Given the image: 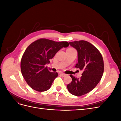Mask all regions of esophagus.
<instances>
[{
  "label": "esophagus",
  "instance_id": "1",
  "mask_svg": "<svg viewBox=\"0 0 121 121\" xmlns=\"http://www.w3.org/2000/svg\"><path fill=\"white\" fill-rule=\"evenodd\" d=\"M60 74L62 76H63V77H65V75H66L65 74H64V73H60Z\"/></svg>",
  "mask_w": 121,
  "mask_h": 121
}]
</instances>
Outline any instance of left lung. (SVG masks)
<instances>
[{
  "mask_svg": "<svg viewBox=\"0 0 121 121\" xmlns=\"http://www.w3.org/2000/svg\"><path fill=\"white\" fill-rule=\"evenodd\" d=\"M69 43L78 52V63L75 67L83 73L80 78L70 76L72 81L67 85V88L74 95H83L92 90L101 80L104 71L103 58L99 51L86 41Z\"/></svg>",
  "mask_w": 121,
  "mask_h": 121,
  "instance_id": "obj_1",
  "label": "left lung"
}]
</instances>
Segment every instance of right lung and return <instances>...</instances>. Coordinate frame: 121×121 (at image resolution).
<instances>
[{
  "label": "right lung",
  "instance_id": "add662e5",
  "mask_svg": "<svg viewBox=\"0 0 121 121\" xmlns=\"http://www.w3.org/2000/svg\"><path fill=\"white\" fill-rule=\"evenodd\" d=\"M69 45L67 41L41 38L27 47L22 57L21 69L25 81L33 89L43 92L50 88L58 74L49 71L45 65L61 48Z\"/></svg>",
  "mask_w": 121,
  "mask_h": 121
}]
</instances>
